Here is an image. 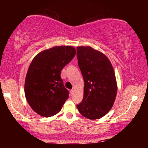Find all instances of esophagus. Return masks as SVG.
Instances as JSON below:
<instances>
[{
	"mask_svg": "<svg viewBox=\"0 0 148 148\" xmlns=\"http://www.w3.org/2000/svg\"><path fill=\"white\" fill-rule=\"evenodd\" d=\"M74 89H72L71 91H70V92H71V94L72 95L74 93Z\"/></svg>",
	"mask_w": 148,
	"mask_h": 148,
	"instance_id": "1",
	"label": "esophagus"
}]
</instances>
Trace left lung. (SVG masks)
Masks as SVG:
<instances>
[{"instance_id": "obj_1", "label": "left lung", "mask_w": 148, "mask_h": 148, "mask_svg": "<svg viewBox=\"0 0 148 148\" xmlns=\"http://www.w3.org/2000/svg\"><path fill=\"white\" fill-rule=\"evenodd\" d=\"M78 66L84 80V97L77 104L82 116L97 119L113 106L117 83L113 66L108 57L89 46L77 47Z\"/></svg>"}]
</instances>
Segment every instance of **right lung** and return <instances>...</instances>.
Segmentation results:
<instances>
[{
    "label": "right lung",
    "instance_id": "obj_1",
    "mask_svg": "<svg viewBox=\"0 0 148 148\" xmlns=\"http://www.w3.org/2000/svg\"><path fill=\"white\" fill-rule=\"evenodd\" d=\"M76 53L72 46H56L41 51L32 61L25 81V95L40 116L49 117L59 113L68 99L69 92L61 72Z\"/></svg>",
    "mask_w": 148,
    "mask_h": 148
}]
</instances>
